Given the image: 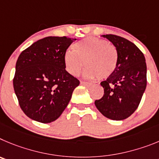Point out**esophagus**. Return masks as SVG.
Masks as SVG:
<instances>
[{
  "label": "esophagus",
  "instance_id": "34e87169",
  "mask_svg": "<svg viewBox=\"0 0 159 159\" xmlns=\"http://www.w3.org/2000/svg\"><path fill=\"white\" fill-rule=\"evenodd\" d=\"M81 85H87V86H90V85H92L93 84L91 82H89V81H81Z\"/></svg>",
  "mask_w": 159,
  "mask_h": 159
}]
</instances>
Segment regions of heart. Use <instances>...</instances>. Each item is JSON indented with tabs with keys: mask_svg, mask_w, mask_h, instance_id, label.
Instances as JSON below:
<instances>
[{
	"mask_svg": "<svg viewBox=\"0 0 159 159\" xmlns=\"http://www.w3.org/2000/svg\"><path fill=\"white\" fill-rule=\"evenodd\" d=\"M74 51H66L64 63L69 74L77 76L85 64L84 76L104 79L115 72L118 64V52L108 41L87 37L73 46ZM85 62L84 63V62Z\"/></svg>",
	"mask_w": 159,
	"mask_h": 159,
	"instance_id": "1",
	"label": "heart"
}]
</instances>
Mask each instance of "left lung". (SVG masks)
<instances>
[{"instance_id": "left-lung-1", "label": "left lung", "mask_w": 159, "mask_h": 159, "mask_svg": "<svg viewBox=\"0 0 159 159\" xmlns=\"http://www.w3.org/2000/svg\"><path fill=\"white\" fill-rule=\"evenodd\" d=\"M118 52L115 72L101 82L104 96L95 105L102 115L122 120L137 109L147 86V65L143 54L131 41L115 35H103Z\"/></svg>"}]
</instances>
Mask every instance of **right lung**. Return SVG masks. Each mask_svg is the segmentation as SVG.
I'll return each mask as SVG.
<instances>
[{
  "label": "right lung",
  "mask_w": 159,
  "mask_h": 159,
  "mask_svg": "<svg viewBox=\"0 0 159 159\" xmlns=\"http://www.w3.org/2000/svg\"><path fill=\"white\" fill-rule=\"evenodd\" d=\"M74 39L48 36L20 55L13 78L15 93L25 115L48 124L58 118L69 104L79 80L66 70L64 55Z\"/></svg>",
  "instance_id": "add662e5"
}]
</instances>
